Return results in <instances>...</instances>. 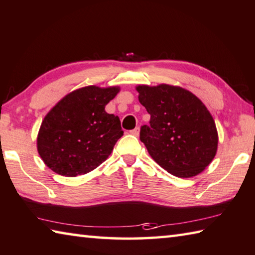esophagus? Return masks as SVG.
Returning a JSON list of instances; mask_svg holds the SVG:
<instances>
[{"mask_svg":"<svg viewBox=\"0 0 255 255\" xmlns=\"http://www.w3.org/2000/svg\"><path fill=\"white\" fill-rule=\"evenodd\" d=\"M129 132H130L132 136H136V137H137L138 135H139V128L136 127L135 129H132V130H130Z\"/></svg>","mask_w":255,"mask_h":255,"instance_id":"esophagus-1","label":"esophagus"}]
</instances>
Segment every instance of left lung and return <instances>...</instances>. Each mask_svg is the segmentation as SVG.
Listing matches in <instances>:
<instances>
[{
    "label": "left lung",
    "mask_w": 255,
    "mask_h": 255,
    "mask_svg": "<svg viewBox=\"0 0 255 255\" xmlns=\"http://www.w3.org/2000/svg\"><path fill=\"white\" fill-rule=\"evenodd\" d=\"M139 103L150 115L140 127V140L149 155L169 174L188 178L214 158L217 131L204 104L179 87L138 86Z\"/></svg>",
    "instance_id": "obj_1"
}]
</instances>
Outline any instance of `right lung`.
Masks as SVG:
<instances>
[{
  "label": "right lung",
  "instance_id": "right-lung-1",
  "mask_svg": "<svg viewBox=\"0 0 255 255\" xmlns=\"http://www.w3.org/2000/svg\"><path fill=\"white\" fill-rule=\"evenodd\" d=\"M118 91L116 87H85L67 95L50 110L38 136V151L49 168L75 177L108 158L124 135L118 116L105 112Z\"/></svg>",
  "mask_w": 255,
  "mask_h": 255
}]
</instances>
